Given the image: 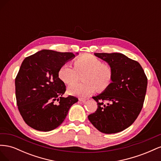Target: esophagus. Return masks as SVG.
Wrapping results in <instances>:
<instances>
[{"label":"esophagus","instance_id":"34e87169","mask_svg":"<svg viewBox=\"0 0 161 161\" xmlns=\"http://www.w3.org/2000/svg\"><path fill=\"white\" fill-rule=\"evenodd\" d=\"M88 99H89V97H84V98H82V97H80V98H79V100L80 101H82V102H84V101L88 100Z\"/></svg>","mask_w":161,"mask_h":161}]
</instances>
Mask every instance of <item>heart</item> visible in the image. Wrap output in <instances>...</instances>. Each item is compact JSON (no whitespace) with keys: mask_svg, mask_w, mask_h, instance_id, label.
Here are the masks:
<instances>
[{"mask_svg":"<svg viewBox=\"0 0 161 161\" xmlns=\"http://www.w3.org/2000/svg\"><path fill=\"white\" fill-rule=\"evenodd\" d=\"M74 65L73 67L66 63L58 70V77L67 85L72 84L78 80L80 75H83L84 82L70 85L68 88L69 94L85 97L93 93L96 89L103 91L110 85L113 78L111 68L96 56L83 54L76 58Z\"/></svg>","mask_w":161,"mask_h":161,"instance_id":"heart-1","label":"heart"}]
</instances>
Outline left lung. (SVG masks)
<instances>
[{"label": "left lung", "mask_w": 161, "mask_h": 161, "mask_svg": "<svg viewBox=\"0 0 161 161\" xmlns=\"http://www.w3.org/2000/svg\"><path fill=\"white\" fill-rule=\"evenodd\" d=\"M113 71L110 85L92 99L97 111L88 116L91 123L102 133L124 130L138 118L143 107L148 80L137 61L121 53H95Z\"/></svg>", "instance_id": "8db88e82"}]
</instances>
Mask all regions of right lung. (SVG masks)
Instances as JSON below:
<instances>
[{"instance_id": "1", "label": "right lung", "mask_w": 161, "mask_h": 161, "mask_svg": "<svg viewBox=\"0 0 161 161\" xmlns=\"http://www.w3.org/2000/svg\"><path fill=\"white\" fill-rule=\"evenodd\" d=\"M75 57L72 52L42 50L23 61L15 79V95L20 114L31 128L54 130L78 101L75 97H62L66 86L58 77L60 68Z\"/></svg>"}]
</instances>
